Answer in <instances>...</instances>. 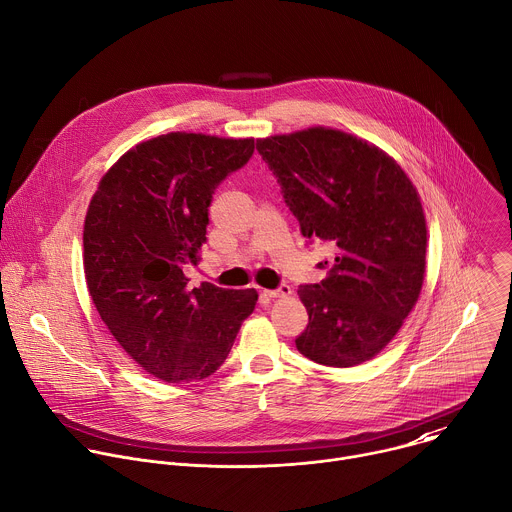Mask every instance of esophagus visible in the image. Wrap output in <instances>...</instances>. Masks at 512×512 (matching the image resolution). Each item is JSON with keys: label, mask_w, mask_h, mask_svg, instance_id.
<instances>
[{"label": "esophagus", "mask_w": 512, "mask_h": 512, "mask_svg": "<svg viewBox=\"0 0 512 512\" xmlns=\"http://www.w3.org/2000/svg\"><path fill=\"white\" fill-rule=\"evenodd\" d=\"M263 296H267V298H271V300L289 298V296H291V287H289V285H279L277 289H263Z\"/></svg>", "instance_id": "esophagus-1"}]
</instances>
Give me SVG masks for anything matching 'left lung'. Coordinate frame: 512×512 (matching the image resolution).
Here are the masks:
<instances>
[{
    "label": "left lung",
    "mask_w": 512,
    "mask_h": 512,
    "mask_svg": "<svg viewBox=\"0 0 512 512\" xmlns=\"http://www.w3.org/2000/svg\"><path fill=\"white\" fill-rule=\"evenodd\" d=\"M283 198L310 241L336 251L326 279L298 296L310 324L298 350L326 367L377 356L415 308L425 277L427 227L405 170L375 143L332 127L257 139Z\"/></svg>",
    "instance_id": "left-lung-1"
}]
</instances>
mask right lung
<instances>
[{
	"label": "right lung",
	"instance_id": "right-lung-1",
	"mask_svg": "<svg viewBox=\"0 0 512 512\" xmlns=\"http://www.w3.org/2000/svg\"><path fill=\"white\" fill-rule=\"evenodd\" d=\"M253 137L172 131L137 143L101 178L83 231L93 304L139 367L166 383L210 377L227 360L255 289H188L214 188L245 166Z\"/></svg>",
	"mask_w": 512,
	"mask_h": 512
}]
</instances>
